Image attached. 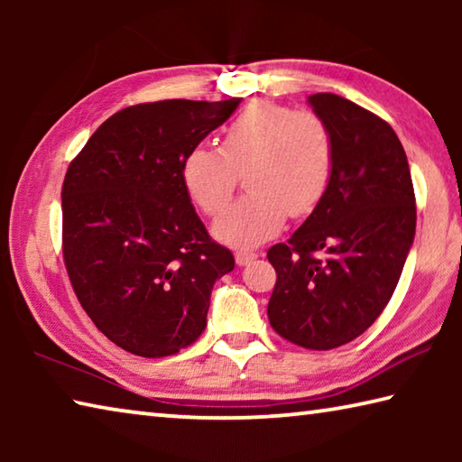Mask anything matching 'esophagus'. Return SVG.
<instances>
[{
	"label": "esophagus",
	"mask_w": 462,
	"mask_h": 462,
	"mask_svg": "<svg viewBox=\"0 0 462 462\" xmlns=\"http://www.w3.org/2000/svg\"><path fill=\"white\" fill-rule=\"evenodd\" d=\"M234 259H236V264H246V263H250L253 259H256V253L254 250H248V248H238L236 253H234Z\"/></svg>",
	"instance_id": "obj_1"
}]
</instances>
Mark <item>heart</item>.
Returning <instances> with one entry per match:
<instances>
[{
	"mask_svg": "<svg viewBox=\"0 0 462 462\" xmlns=\"http://www.w3.org/2000/svg\"><path fill=\"white\" fill-rule=\"evenodd\" d=\"M245 175L246 193L217 217L214 234L230 245H256L281 230L287 214L301 217L328 191L334 136L322 116L254 101L226 124L220 148L195 146L183 161V181L206 216L228 206Z\"/></svg>",
	"mask_w": 462,
	"mask_h": 462,
	"instance_id": "obj_1",
	"label": "heart"
}]
</instances>
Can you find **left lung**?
<instances>
[{
	"mask_svg": "<svg viewBox=\"0 0 462 462\" xmlns=\"http://www.w3.org/2000/svg\"><path fill=\"white\" fill-rule=\"evenodd\" d=\"M334 136L322 201L287 242L271 246L277 283L269 322L310 350L361 336L393 295L416 234L408 156L389 124L334 93L310 96Z\"/></svg>",
	"mask_w": 462,
	"mask_h": 462,
	"instance_id": "left-lung-1",
	"label": "left lung"
}]
</instances>
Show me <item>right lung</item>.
Segmentation results:
<instances>
[{
  "label": "right lung",
  "mask_w": 462,
  "mask_h": 462,
  "mask_svg": "<svg viewBox=\"0 0 462 462\" xmlns=\"http://www.w3.org/2000/svg\"><path fill=\"white\" fill-rule=\"evenodd\" d=\"M240 99L124 107L93 132L62 183V259L81 308L132 355H177L206 330L234 256L209 236L183 161Z\"/></svg>",
  "instance_id": "add662e5"
}]
</instances>
